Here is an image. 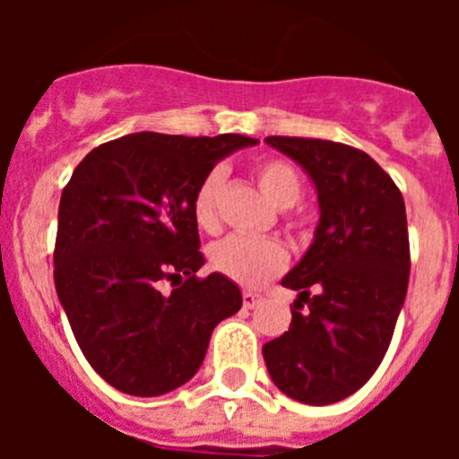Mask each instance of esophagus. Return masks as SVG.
<instances>
[{
    "instance_id": "obj_1",
    "label": "esophagus",
    "mask_w": 459,
    "mask_h": 459,
    "mask_svg": "<svg viewBox=\"0 0 459 459\" xmlns=\"http://www.w3.org/2000/svg\"><path fill=\"white\" fill-rule=\"evenodd\" d=\"M262 299H264V296L259 294V291L246 290V291H243V307H248V310H253V307H257L259 303H262Z\"/></svg>"
}]
</instances>
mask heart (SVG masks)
Returning a JSON list of instances; mask_svg holds the SVG:
<instances>
[{
    "label": "heart",
    "mask_w": 459,
    "mask_h": 459,
    "mask_svg": "<svg viewBox=\"0 0 459 459\" xmlns=\"http://www.w3.org/2000/svg\"><path fill=\"white\" fill-rule=\"evenodd\" d=\"M255 179L262 193L273 202L278 209H290L301 200L303 181L296 168L282 158H264L255 165ZM221 169H211L200 181L193 195V218L200 230L216 232L221 225L218 200L222 190ZM287 225L299 227L301 216L287 213ZM287 253L282 243L275 238H250V237H227L213 243L209 248V266L216 273L234 280L238 285L255 287L264 280L273 278L285 269Z\"/></svg>",
    "instance_id": "obj_1"
}]
</instances>
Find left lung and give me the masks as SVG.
Listing matches in <instances>:
<instances>
[{
  "instance_id": "8db88e82",
  "label": "left lung",
  "mask_w": 459,
  "mask_h": 459,
  "mask_svg": "<svg viewBox=\"0 0 459 459\" xmlns=\"http://www.w3.org/2000/svg\"><path fill=\"white\" fill-rule=\"evenodd\" d=\"M266 142L310 174L322 218L306 257L282 278V287L299 291L290 331L262 354L285 395L333 404L375 375L407 296L411 259L403 193L350 144L285 135Z\"/></svg>"
}]
</instances>
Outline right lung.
Masks as SVG:
<instances>
[{
	"mask_svg": "<svg viewBox=\"0 0 459 459\" xmlns=\"http://www.w3.org/2000/svg\"><path fill=\"white\" fill-rule=\"evenodd\" d=\"M246 135L133 133L91 149L59 202L55 287L89 366L109 386L153 397L200 370L241 290L204 264L193 195ZM163 279L181 288L160 291Z\"/></svg>",
	"mask_w": 459,
	"mask_h": 459,
	"instance_id": "add662e5",
	"label": "right lung"
}]
</instances>
